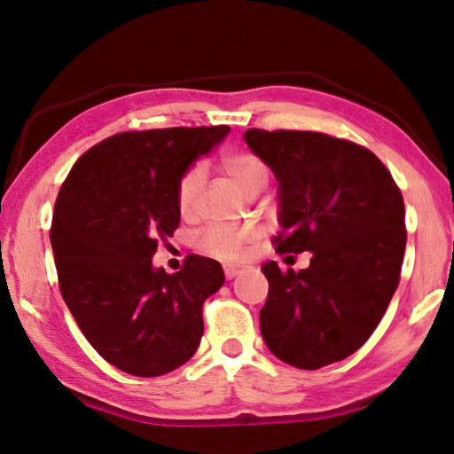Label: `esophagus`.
<instances>
[{
    "mask_svg": "<svg viewBox=\"0 0 454 454\" xmlns=\"http://www.w3.org/2000/svg\"><path fill=\"white\" fill-rule=\"evenodd\" d=\"M223 270H225L227 278H235V276L241 274L243 270H246V268H243V266H235V264H225V266H223Z\"/></svg>",
    "mask_w": 454,
    "mask_h": 454,
    "instance_id": "esophagus-1",
    "label": "esophagus"
}]
</instances>
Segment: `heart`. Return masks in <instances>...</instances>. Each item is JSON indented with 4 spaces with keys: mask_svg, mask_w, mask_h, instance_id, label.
<instances>
[{
    "mask_svg": "<svg viewBox=\"0 0 454 454\" xmlns=\"http://www.w3.org/2000/svg\"><path fill=\"white\" fill-rule=\"evenodd\" d=\"M221 168L231 176L235 184L246 194H255L266 184L270 182V168L255 155L254 151L247 149H231L221 155ZM202 180V169L199 166L188 168L186 172L180 176L178 186H176V207L182 216L194 215L196 205H199V190ZM254 235L247 229L229 227V225H208L202 229L199 246L205 249L207 254L215 255L221 260H239L247 254L249 243H252Z\"/></svg>",
    "mask_w": 454,
    "mask_h": 454,
    "instance_id": "b5f03b06",
    "label": "heart"
}]
</instances>
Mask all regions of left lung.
<instances>
[{
    "label": "left lung",
    "instance_id": "1",
    "mask_svg": "<svg viewBox=\"0 0 454 454\" xmlns=\"http://www.w3.org/2000/svg\"><path fill=\"white\" fill-rule=\"evenodd\" d=\"M246 141L280 182L276 252L313 254L299 272H282L276 262L262 266V338L297 369L344 360L377 330L399 285L407 241L402 190L372 151L348 139L247 129Z\"/></svg>",
    "mask_w": 454,
    "mask_h": 454
}]
</instances>
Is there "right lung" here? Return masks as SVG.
Returning a JSON list of instances; mask_svg holds the SVG:
<instances>
[{"label": "right lung", "instance_id": "obj_1", "mask_svg": "<svg viewBox=\"0 0 454 454\" xmlns=\"http://www.w3.org/2000/svg\"><path fill=\"white\" fill-rule=\"evenodd\" d=\"M227 133V124L116 133L85 151L59 190L51 246L63 301L94 350L135 377L192 358L202 305L225 280L205 255H186L176 274L151 258L180 225V176Z\"/></svg>", "mask_w": 454, "mask_h": 454}]
</instances>
